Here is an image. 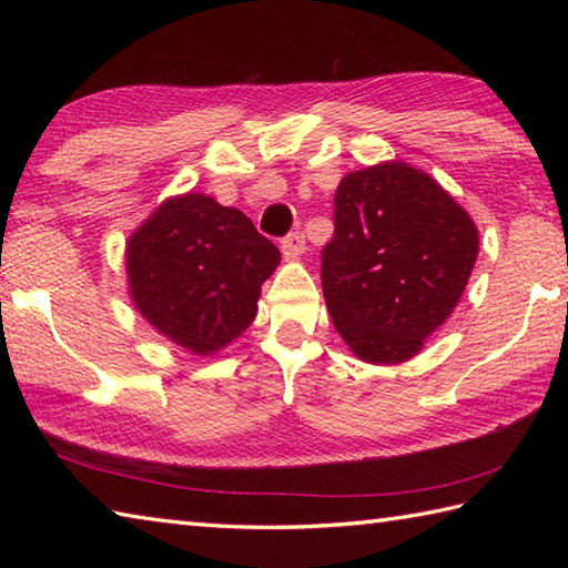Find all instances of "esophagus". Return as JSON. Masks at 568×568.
I'll return each mask as SVG.
<instances>
[{"instance_id": "34e87169", "label": "esophagus", "mask_w": 568, "mask_h": 568, "mask_svg": "<svg viewBox=\"0 0 568 568\" xmlns=\"http://www.w3.org/2000/svg\"><path fill=\"white\" fill-rule=\"evenodd\" d=\"M281 248L287 258H297L305 253V234L303 232H291L283 241H281Z\"/></svg>"}]
</instances>
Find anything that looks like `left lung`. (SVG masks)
I'll return each instance as SVG.
<instances>
[{
    "label": "left lung",
    "mask_w": 568,
    "mask_h": 568,
    "mask_svg": "<svg viewBox=\"0 0 568 568\" xmlns=\"http://www.w3.org/2000/svg\"><path fill=\"white\" fill-rule=\"evenodd\" d=\"M478 229L437 180L385 161L342 178L322 291L336 332L368 364H403L452 315Z\"/></svg>",
    "instance_id": "left-lung-1"
}]
</instances>
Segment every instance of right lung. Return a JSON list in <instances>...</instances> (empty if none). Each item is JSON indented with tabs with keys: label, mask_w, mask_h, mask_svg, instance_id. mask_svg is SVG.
Listing matches in <instances>:
<instances>
[{
	"label": "right lung",
	"mask_w": 568,
	"mask_h": 568,
	"mask_svg": "<svg viewBox=\"0 0 568 568\" xmlns=\"http://www.w3.org/2000/svg\"><path fill=\"white\" fill-rule=\"evenodd\" d=\"M277 263L281 251L244 212L200 192L165 200L126 241L129 295L141 317L197 356L248 327Z\"/></svg>",
	"instance_id": "1"
}]
</instances>
